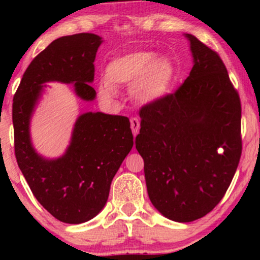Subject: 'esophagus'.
I'll list each match as a JSON object with an SVG mask.
<instances>
[{
	"label": "esophagus",
	"instance_id": "obj_1",
	"mask_svg": "<svg viewBox=\"0 0 260 260\" xmlns=\"http://www.w3.org/2000/svg\"><path fill=\"white\" fill-rule=\"evenodd\" d=\"M130 124H131V130H133L134 136H136V135L140 133V127H141L140 119H138L137 117H133V118L130 119Z\"/></svg>",
	"mask_w": 260,
	"mask_h": 260
}]
</instances>
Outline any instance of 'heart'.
<instances>
[{"label": "heart", "mask_w": 260, "mask_h": 260, "mask_svg": "<svg viewBox=\"0 0 260 260\" xmlns=\"http://www.w3.org/2000/svg\"><path fill=\"white\" fill-rule=\"evenodd\" d=\"M174 78L173 63L166 58L155 59L151 52H137L112 60L105 70V79L101 85V94L113 98L116 87L133 85L131 95L140 104L157 102L168 91Z\"/></svg>", "instance_id": "heart-1"}]
</instances>
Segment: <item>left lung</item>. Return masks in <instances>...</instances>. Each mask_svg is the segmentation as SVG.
<instances>
[{
    "label": "left lung",
    "mask_w": 260,
    "mask_h": 260,
    "mask_svg": "<svg viewBox=\"0 0 260 260\" xmlns=\"http://www.w3.org/2000/svg\"><path fill=\"white\" fill-rule=\"evenodd\" d=\"M194 66L173 93L140 109L136 149L151 204L179 222L200 219L221 201L239 165L240 97L214 49L184 34Z\"/></svg>",
    "instance_id": "obj_1"
}]
</instances>
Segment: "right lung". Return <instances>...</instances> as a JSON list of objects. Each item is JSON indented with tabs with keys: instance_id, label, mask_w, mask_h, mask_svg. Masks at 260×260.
<instances>
[{
	"instance_id": "1",
	"label": "right lung",
	"mask_w": 260,
	"mask_h": 260,
	"mask_svg": "<svg viewBox=\"0 0 260 260\" xmlns=\"http://www.w3.org/2000/svg\"><path fill=\"white\" fill-rule=\"evenodd\" d=\"M101 44V38L91 33L56 39L31 60L13 98L17 165L42 207L66 223L88 221L105 206L113 176L134 145L129 118L84 113L66 154L53 161L41 158L31 148L29 118L46 81L74 83L80 98L93 101L90 83Z\"/></svg>"
}]
</instances>
